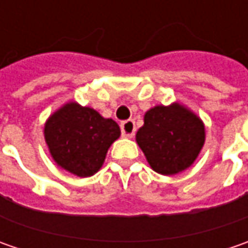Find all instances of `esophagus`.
Here are the masks:
<instances>
[{
    "instance_id": "1",
    "label": "esophagus",
    "mask_w": 248,
    "mask_h": 248,
    "mask_svg": "<svg viewBox=\"0 0 248 248\" xmlns=\"http://www.w3.org/2000/svg\"><path fill=\"white\" fill-rule=\"evenodd\" d=\"M121 134L125 138H132L135 135V123L132 120H127L121 123Z\"/></svg>"
}]
</instances>
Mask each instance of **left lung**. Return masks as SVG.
I'll list each match as a JSON object with an SVG mask.
<instances>
[{"instance_id": "1", "label": "left lung", "mask_w": 248, "mask_h": 248, "mask_svg": "<svg viewBox=\"0 0 248 248\" xmlns=\"http://www.w3.org/2000/svg\"><path fill=\"white\" fill-rule=\"evenodd\" d=\"M135 139L153 171L175 175L187 170L200 155L205 127L193 110L174 102L149 109Z\"/></svg>"}]
</instances>
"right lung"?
<instances>
[{
    "mask_svg": "<svg viewBox=\"0 0 248 248\" xmlns=\"http://www.w3.org/2000/svg\"><path fill=\"white\" fill-rule=\"evenodd\" d=\"M121 135L119 124L92 108L70 100L46 119L44 138L56 166L87 178L99 171L108 150Z\"/></svg>",
    "mask_w": 248,
    "mask_h": 248,
    "instance_id": "right-lung-1",
    "label": "right lung"
}]
</instances>
